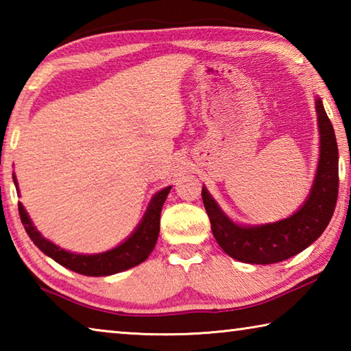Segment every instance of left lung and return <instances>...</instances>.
Listing matches in <instances>:
<instances>
[{
  "mask_svg": "<svg viewBox=\"0 0 351 351\" xmlns=\"http://www.w3.org/2000/svg\"><path fill=\"white\" fill-rule=\"evenodd\" d=\"M316 111L320 134L316 176L306 201L293 215L261 226L237 224L203 187L201 197L210 219L212 234L229 257L252 265L278 263L306 249L328 226L339 187V152L335 130L319 97Z\"/></svg>",
  "mask_w": 351,
  "mask_h": 351,
  "instance_id": "8db88e82",
  "label": "left lung"
}]
</instances>
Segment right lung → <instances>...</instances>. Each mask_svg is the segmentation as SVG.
Masks as SVG:
<instances>
[{
    "label": "right lung",
    "mask_w": 351,
    "mask_h": 351,
    "mask_svg": "<svg viewBox=\"0 0 351 351\" xmlns=\"http://www.w3.org/2000/svg\"><path fill=\"white\" fill-rule=\"evenodd\" d=\"M14 182L15 187H19L15 176ZM170 189L171 186L159 190V192L154 195L150 204L147 207L145 215L142 217V221L138 224L134 232L130 235L125 241L121 243V245L116 246L114 249H110V251L102 254L83 255L64 251V249L58 247L52 241L46 240L45 237L38 232L21 203L19 204V212L27 235L31 237L34 245L37 246L41 252H45L47 257L56 260L58 265L64 266V268L79 272V274L83 276H111L142 263V261H145L148 255L152 254L159 235L161 210L165 199H167Z\"/></svg>",
    "instance_id": "1"
}]
</instances>
